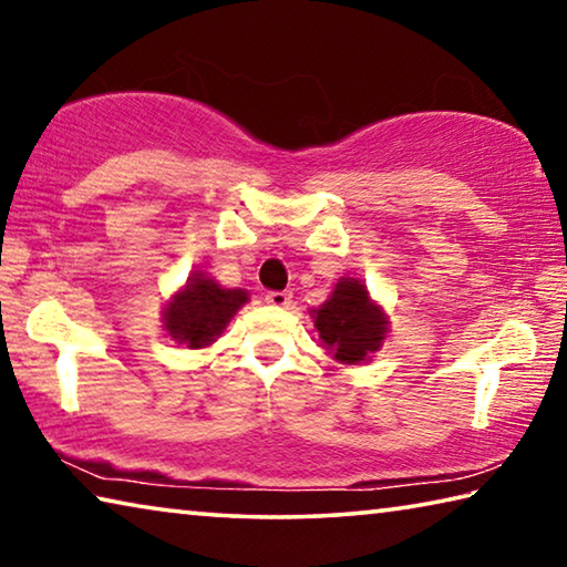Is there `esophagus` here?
Instances as JSON below:
<instances>
[{"mask_svg":"<svg viewBox=\"0 0 567 567\" xmlns=\"http://www.w3.org/2000/svg\"><path fill=\"white\" fill-rule=\"evenodd\" d=\"M265 302L272 305V307H287V305L292 302V292L290 290H280V292L270 290V292L265 295Z\"/></svg>","mask_w":567,"mask_h":567,"instance_id":"esophagus-1","label":"esophagus"}]
</instances>
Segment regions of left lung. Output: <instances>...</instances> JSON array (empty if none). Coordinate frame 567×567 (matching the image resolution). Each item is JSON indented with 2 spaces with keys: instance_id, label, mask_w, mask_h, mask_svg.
Wrapping results in <instances>:
<instances>
[{
  "instance_id": "left-lung-1",
  "label": "left lung",
  "mask_w": 567,
  "mask_h": 567,
  "mask_svg": "<svg viewBox=\"0 0 567 567\" xmlns=\"http://www.w3.org/2000/svg\"><path fill=\"white\" fill-rule=\"evenodd\" d=\"M315 328L320 332L322 348L342 364L368 362L388 334V315L370 300L368 287L354 277H342L334 285L330 300L312 310Z\"/></svg>"
}]
</instances>
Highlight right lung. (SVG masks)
I'll return each instance as SVG.
<instances>
[{
    "label": "right lung",
    "mask_w": 567,
    "mask_h": 567,
    "mask_svg": "<svg viewBox=\"0 0 567 567\" xmlns=\"http://www.w3.org/2000/svg\"><path fill=\"white\" fill-rule=\"evenodd\" d=\"M247 300V290H227L205 272H192L187 285L165 305L162 322L172 340L199 350L223 334Z\"/></svg>",
    "instance_id": "obj_1"
}]
</instances>
